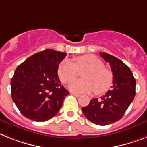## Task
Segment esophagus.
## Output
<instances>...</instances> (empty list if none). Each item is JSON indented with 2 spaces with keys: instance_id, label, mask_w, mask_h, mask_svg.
<instances>
[{
  "instance_id": "obj_1",
  "label": "esophagus",
  "mask_w": 147,
  "mask_h": 147,
  "mask_svg": "<svg viewBox=\"0 0 147 147\" xmlns=\"http://www.w3.org/2000/svg\"><path fill=\"white\" fill-rule=\"evenodd\" d=\"M72 94H74V96H76V97H80V94H77V93L72 92Z\"/></svg>"
}]
</instances>
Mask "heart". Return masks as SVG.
<instances>
[{
  "instance_id": "1",
  "label": "heart",
  "mask_w": 147,
  "mask_h": 147,
  "mask_svg": "<svg viewBox=\"0 0 147 147\" xmlns=\"http://www.w3.org/2000/svg\"><path fill=\"white\" fill-rule=\"evenodd\" d=\"M77 72L84 74L86 80H79L71 84L73 91L78 92H88L92 89L97 94L104 92L111 82V73L104 67L102 61L92 55H85L76 59L74 65L65 61L59 66L58 74L65 83H71L77 76Z\"/></svg>"
}]
</instances>
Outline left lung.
<instances>
[{
  "instance_id": "8db88e82",
  "label": "left lung",
  "mask_w": 147,
  "mask_h": 147,
  "mask_svg": "<svg viewBox=\"0 0 147 147\" xmlns=\"http://www.w3.org/2000/svg\"><path fill=\"white\" fill-rule=\"evenodd\" d=\"M100 55L111 67L113 86L100 99H92L88 106L82 107V111L94 124L107 125L124 116L135 96L136 81L129 67L122 61L107 53Z\"/></svg>"
}]
</instances>
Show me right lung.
I'll list each match as a JSON object with an SVG mask.
<instances>
[{"instance_id":"obj_1","label":"right lung","mask_w":147,"mask_h":147,"mask_svg":"<svg viewBox=\"0 0 147 147\" xmlns=\"http://www.w3.org/2000/svg\"><path fill=\"white\" fill-rule=\"evenodd\" d=\"M65 53L47 49L33 55L19 65L11 80V95L22 114L45 122L57 114L69 94L58 76Z\"/></svg>"}]
</instances>
